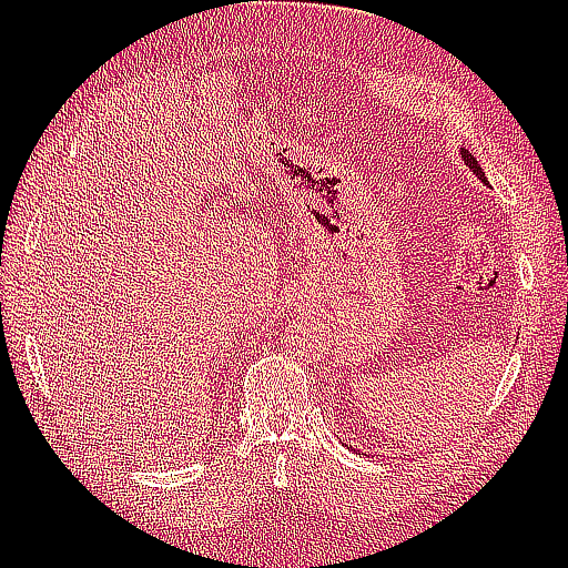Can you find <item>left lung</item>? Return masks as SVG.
Listing matches in <instances>:
<instances>
[{"label":"left lung","instance_id":"obj_1","mask_svg":"<svg viewBox=\"0 0 568 568\" xmlns=\"http://www.w3.org/2000/svg\"><path fill=\"white\" fill-rule=\"evenodd\" d=\"M462 161L466 163L468 171L474 173V175L480 180V183H484V185H490V183H488V178H486V173H484V168H480V165H478V161L474 159V153L466 151V149H462Z\"/></svg>","mask_w":568,"mask_h":568}]
</instances>
